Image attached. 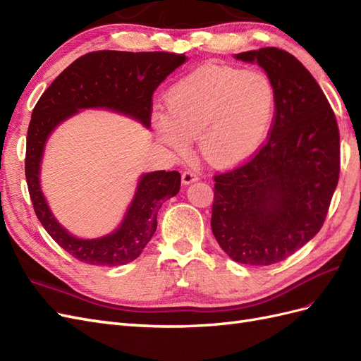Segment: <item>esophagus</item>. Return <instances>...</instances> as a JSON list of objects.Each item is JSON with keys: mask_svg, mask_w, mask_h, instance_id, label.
<instances>
[{"mask_svg": "<svg viewBox=\"0 0 361 361\" xmlns=\"http://www.w3.org/2000/svg\"><path fill=\"white\" fill-rule=\"evenodd\" d=\"M197 180H199L197 173H192V171H183L182 173V183L183 185H190V183L197 182Z\"/></svg>", "mask_w": 361, "mask_h": 361, "instance_id": "34e87169", "label": "esophagus"}]
</instances>
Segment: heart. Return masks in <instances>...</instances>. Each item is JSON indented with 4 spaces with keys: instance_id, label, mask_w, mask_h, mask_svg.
Returning a JSON list of instances; mask_svg holds the SVG:
<instances>
[{
    "instance_id": "b5f03b06",
    "label": "heart",
    "mask_w": 361,
    "mask_h": 361,
    "mask_svg": "<svg viewBox=\"0 0 361 361\" xmlns=\"http://www.w3.org/2000/svg\"><path fill=\"white\" fill-rule=\"evenodd\" d=\"M166 108L154 114L159 141L183 157L199 137L203 159L228 169L250 159L265 141L276 93L264 72L207 64L170 87Z\"/></svg>"
}]
</instances>
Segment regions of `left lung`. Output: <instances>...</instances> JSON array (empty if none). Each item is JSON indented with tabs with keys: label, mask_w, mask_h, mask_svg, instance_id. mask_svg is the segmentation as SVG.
<instances>
[{
	"label": "left lung",
	"mask_w": 361,
	"mask_h": 361,
	"mask_svg": "<svg viewBox=\"0 0 361 361\" xmlns=\"http://www.w3.org/2000/svg\"><path fill=\"white\" fill-rule=\"evenodd\" d=\"M257 63L276 93L268 143L243 167L215 176L211 227L239 264L272 265L321 231L341 170L336 116L319 84L292 54H235Z\"/></svg>",
	"instance_id": "1"
}]
</instances>
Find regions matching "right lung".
<instances>
[{"label":"right lung","mask_w":361,"mask_h":361,"mask_svg":"<svg viewBox=\"0 0 361 361\" xmlns=\"http://www.w3.org/2000/svg\"><path fill=\"white\" fill-rule=\"evenodd\" d=\"M187 60L183 54L171 52L85 54L52 81L32 110L25 155L32 207L54 241L84 264L117 267L135 260L157 231L162 203L179 192L180 174L166 170L143 173L116 231L99 238H78L57 221L42 191L40 170L48 138L68 118L99 108L126 116L149 129L154 92Z\"/></svg>","instance_id":"right-lung-1"}]
</instances>
